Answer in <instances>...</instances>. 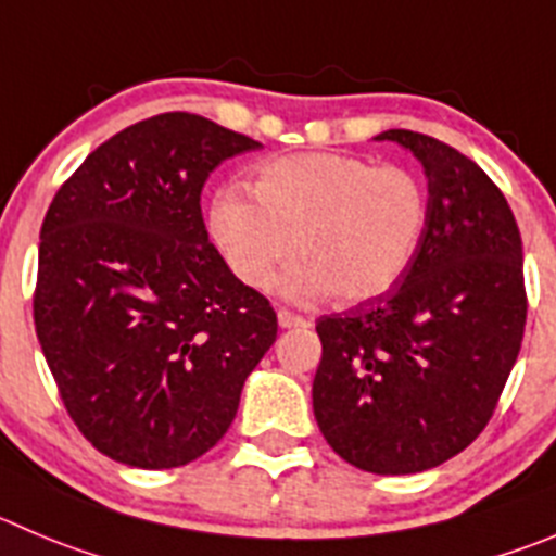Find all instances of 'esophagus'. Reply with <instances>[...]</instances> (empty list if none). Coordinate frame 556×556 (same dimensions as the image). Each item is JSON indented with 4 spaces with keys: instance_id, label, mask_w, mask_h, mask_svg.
<instances>
[{
    "instance_id": "34e87169",
    "label": "esophagus",
    "mask_w": 556,
    "mask_h": 556,
    "mask_svg": "<svg viewBox=\"0 0 556 556\" xmlns=\"http://www.w3.org/2000/svg\"><path fill=\"white\" fill-rule=\"evenodd\" d=\"M278 325H281V327H308L311 321L305 319V316L294 314V311L278 308Z\"/></svg>"
}]
</instances>
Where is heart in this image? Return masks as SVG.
I'll return each instance as SVG.
<instances>
[{"instance_id": "obj_1", "label": "heart", "mask_w": 556, "mask_h": 556, "mask_svg": "<svg viewBox=\"0 0 556 556\" xmlns=\"http://www.w3.org/2000/svg\"><path fill=\"white\" fill-rule=\"evenodd\" d=\"M253 195L215 199L210 231L231 273L264 289L292 253V298L330 292L357 305L388 292L409 267L428 218L426 185L404 166L343 152H300L258 166Z\"/></svg>"}]
</instances>
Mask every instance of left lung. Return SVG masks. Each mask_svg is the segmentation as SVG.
Wrapping results in <instances>:
<instances>
[{"instance_id":"8db88e82","label":"left lung","mask_w":556,"mask_h":556,"mask_svg":"<svg viewBox=\"0 0 556 556\" xmlns=\"http://www.w3.org/2000/svg\"><path fill=\"white\" fill-rule=\"evenodd\" d=\"M428 177V218L399 281L321 316L314 415L352 467H440L489 426L527 325L521 235L489 174L440 139L388 130Z\"/></svg>"}]
</instances>
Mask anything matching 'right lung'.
I'll return each mask as SVG.
<instances>
[{"instance_id": "1", "label": "right lung", "mask_w": 556, "mask_h": 556, "mask_svg": "<svg viewBox=\"0 0 556 556\" xmlns=\"http://www.w3.org/2000/svg\"><path fill=\"white\" fill-rule=\"evenodd\" d=\"M258 147L188 111L150 116L89 152L46 213L37 341L71 420L114 462L204 456L278 336L269 300L237 281L202 218L213 168Z\"/></svg>"}]
</instances>
